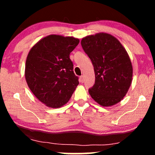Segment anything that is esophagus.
I'll return each instance as SVG.
<instances>
[{
    "instance_id": "esophagus-1",
    "label": "esophagus",
    "mask_w": 155,
    "mask_h": 155,
    "mask_svg": "<svg viewBox=\"0 0 155 155\" xmlns=\"http://www.w3.org/2000/svg\"><path fill=\"white\" fill-rule=\"evenodd\" d=\"M80 82H82V83H83V82H84V78L83 75H81L80 77Z\"/></svg>"
}]
</instances>
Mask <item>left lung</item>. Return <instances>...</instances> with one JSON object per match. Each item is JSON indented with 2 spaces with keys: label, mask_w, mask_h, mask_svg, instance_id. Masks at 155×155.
<instances>
[{
  "label": "left lung",
  "mask_w": 155,
  "mask_h": 155,
  "mask_svg": "<svg viewBox=\"0 0 155 155\" xmlns=\"http://www.w3.org/2000/svg\"><path fill=\"white\" fill-rule=\"evenodd\" d=\"M92 61L95 82L89 93L103 107L116 104L130 87L133 67L128 53L117 39L107 33L87 36L81 41Z\"/></svg>",
  "instance_id": "obj_1"
}]
</instances>
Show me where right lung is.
<instances>
[{
	"mask_svg": "<svg viewBox=\"0 0 155 155\" xmlns=\"http://www.w3.org/2000/svg\"><path fill=\"white\" fill-rule=\"evenodd\" d=\"M79 42L74 37L49 35L29 52L25 65L27 83L35 97L47 107H62L79 84L70 58Z\"/></svg>",
	"mask_w": 155,
	"mask_h": 155,
	"instance_id": "obj_1",
	"label": "right lung"
}]
</instances>
